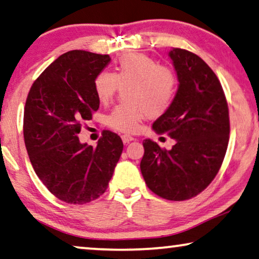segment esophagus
<instances>
[{
  "label": "esophagus",
  "mask_w": 259,
  "mask_h": 259,
  "mask_svg": "<svg viewBox=\"0 0 259 259\" xmlns=\"http://www.w3.org/2000/svg\"><path fill=\"white\" fill-rule=\"evenodd\" d=\"M135 140V137L134 136H130V135H122V141H123V143H129V142H131V141H134Z\"/></svg>",
  "instance_id": "34e87169"
}]
</instances>
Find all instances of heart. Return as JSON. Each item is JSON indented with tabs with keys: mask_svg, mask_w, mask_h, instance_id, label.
<instances>
[{
	"mask_svg": "<svg viewBox=\"0 0 259 259\" xmlns=\"http://www.w3.org/2000/svg\"><path fill=\"white\" fill-rule=\"evenodd\" d=\"M126 103L119 104L108 115L110 128L130 133L145 117H158L169 110L176 96L178 78L174 69L159 64L144 54L129 53L119 56L114 71H102L94 78V90L102 103L110 101L118 87Z\"/></svg>",
	"mask_w": 259,
	"mask_h": 259,
	"instance_id": "heart-1",
	"label": "heart"
}]
</instances>
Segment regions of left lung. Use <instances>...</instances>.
Returning a JSON list of instances; mask_svg holds the SVG:
<instances>
[{
	"label": "left lung",
	"instance_id": "obj_1",
	"mask_svg": "<svg viewBox=\"0 0 259 259\" xmlns=\"http://www.w3.org/2000/svg\"><path fill=\"white\" fill-rule=\"evenodd\" d=\"M180 84L169 110L152 124L176 143L171 150L143 141L141 171L148 188L169 201L190 199L209 185L228 149L229 108L220 79L196 54L169 52Z\"/></svg>",
	"mask_w": 259,
	"mask_h": 259
}]
</instances>
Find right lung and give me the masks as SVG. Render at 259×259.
<instances>
[{"instance_id":"add662e5","label":"right lung","mask_w":259,"mask_h":259,"mask_svg":"<svg viewBox=\"0 0 259 259\" xmlns=\"http://www.w3.org/2000/svg\"><path fill=\"white\" fill-rule=\"evenodd\" d=\"M110 57L84 50L61 55L32 83L23 116L29 159L42 183L58 199L85 204L104 194L123 151L117 134L104 130L93 148L77 137L100 107L95 76Z\"/></svg>"}]
</instances>
